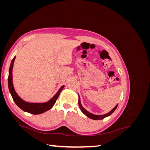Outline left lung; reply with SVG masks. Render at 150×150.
Masks as SVG:
<instances>
[{
  "mask_svg": "<svg viewBox=\"0 0 150 150\" xmlns=\"http://www.w3.org/2000/svg\"><path fill=\"white\" fill-rule=\"evenodd\" d=\"M79 108L81 109V111H82L85 115H86L88 117H89V118L92 119V120H103L104 118H105V117H107V116H110L112 114V113L116 110V108L117 106V104L114 108L112 109V110L110 112H109L108 113H107V114L104 115H95L91 114V113H90L88 111H86L85 109L82 106V105H81V102H80V98L79 97Z\"/></svg>",
  "mask_w": 150,
  "mask_h": 150,
  "instance_id": "8db88e82",
  "label": "left lung"
}]
</instances>
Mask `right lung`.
Returning <instances> with one entry per match:
<instances>
[{
  "label": "right lung",
  "instance_id": "obj_1",
  "mask_svg": "<svg viewBox=\"0 0 150 150\" xmlns=\"http://www.w3.org/2000/svg\"><path fill=\"white\" fill-rule=\"evenodd\" d=\"M16 57L13 58V59L11 62V64L9 68V74H8V89H9L10 93L11 94V96L13 98V100L14 101L15 103L17 104L18 107H19L21 110L23 111L30 113V114L33 115H39L46 112L50 109H51L52 107L55 104L57 99L59 97L60 93L62 89L64 88V86H62V87L58 91V92L54 95V97L50 99V100L46 103H30L25 102L18 96L16 92L15 91L14 88H13V83H12V68L13 66V62L15 61Z\"/></svg>",
  "mask_w": 150,
  "mask_h": 150
}]
</instances>
